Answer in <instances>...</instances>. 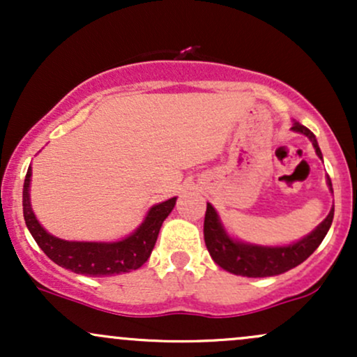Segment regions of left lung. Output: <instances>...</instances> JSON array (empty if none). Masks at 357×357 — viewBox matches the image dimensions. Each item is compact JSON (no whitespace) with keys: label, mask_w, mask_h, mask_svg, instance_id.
Wrapping results in <instances>:
<instances>
[{"label":"left lung","mask_w":357,"mask_h":357,"mask_svg":"<svg viewBox=\"0 0 357 357\" xmlns=\"http://www.w3.org/2000/svg\"><path fill=\"white\" fill-rule=\"evenodd\" d=\"M290 129L294 132L304 134L312 142L315 154L322 159L321 147L317 139L305 126L294 122ZM327 186L333 192V183L327 176ZM334 218V208H331L329 215L322 223H319L309 235L304 238L292 241L289 245H257L250 241H241L231 236L225 228L218 211L213 208L211 203H206V215H204V243L208 252L216 265L227 272L235 273L241 277H273L289 272L290 268L297 267L302 261L307 260L322 243L324 236L329 231Z\"/></svg>","instance_id":"obj_1"}]
</instances>
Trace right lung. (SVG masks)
<instances>
[{
	"instance_id": "1",
	"label": "right lung",
	"mask_w": 357,
	"mask_h": 357,
	"mask_svg": "<svg viewBox=\"0 0 357 357\" xmlns=\"http://www.w3.org/2000/svg\"><path fill=\"white\" fill-rule=\"evenodd\" d=\"M31 165L23 184V216L28 230L45 255L60 267L89 277H110L137 270L151 257L159 230L176 204L174 198L149 208L132 233L116 241H70L53 236L36 220L30 199Z\"/></svg>"
}]
</instances>
